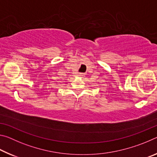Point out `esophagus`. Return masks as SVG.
I'll list each match as a JSON object with an SVG mask.
<instances>
[{
	"label": "esophagus",
	"mask_w": 157,
	"mask_h": 157,
	"mask_svg": "<svg viewBox=\"0 0 157 157\" xmlns=\"http://www.w3.org/2000/svg\"><path fill=\"white\" fill-rule=\"evenodd\" d=\"M82 73H80V74H79V76H82Z\"/></svg>",
	"instance_id": "34e87169"
}]
</instances>
